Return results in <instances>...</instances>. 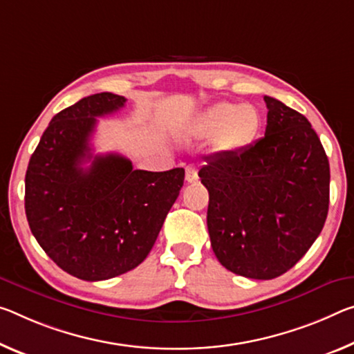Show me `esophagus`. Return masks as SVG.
Here are the masks:
<instances>
[{
	"label": "esophagus",
	"mask_w": 354,
	"mask_h": 354,
	"mask_svg": "<svg viewBox=\"0 0 354 354\" xmlns=\"http://www.w3.org/2000/svg\"><path fill=\"white\" fill-rule=\"evenodd\" d=\"M186 181L187 183H197L198 181V173L195 167H186Z\"/></svg>",
	"instance_id": "esophagus-1"
}]
</instances>
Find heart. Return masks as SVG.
<instances>
[{
    "instance_id": "obj_1",
    "label": "heart",
    "mask_w": 354,
    "mask_h": 354,
    "mask_svg": "<svg viewBox=\"0 0 354 354\" xmlns=\"http://www.w3.org/2000/svg\"><path fill=\"white\" fill-rule=\"evenodd\" d=\"M260 129V115L254 105L218 102L205 110L192 124L200 138H216L222 151H239L254 142Z\"/></svg>"
}]
</instances>
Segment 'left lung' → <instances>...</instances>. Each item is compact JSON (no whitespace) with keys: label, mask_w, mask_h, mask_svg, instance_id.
<instances>
[{"label":"left lung","mask_w":354,"mask_h":354,"mask_svg":"<svg viewBox=\"0 0 354 354\" xmlns=\"http://www.w3.org/2000/svg\"><path fill=\"white\" fill-rule=\"evenodd\" d=\"M265 137L206 159L207 232L228 271L269 280L293 268L322 233L329 207V162L304 115L265 96Z\"/></svg>","instance_id":"1"}]
</instances>
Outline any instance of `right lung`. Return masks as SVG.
Here are the masks:
<instances>
[{
    "label": "right lung",
    "instance_id": "1",
    "mask_svg": "<svg viewBox=\"0 0 354 354\" xmlns=\"http://www.w3.org/2000/svg\"><path fill=\"white\" fill-rule=\"evenodd\" d=\"M124 104L99 93L55 115L25 176L31 233L63 271L89 282L124 274L148 257L184 184V168L133 170L121 154H93L96 118Z\"/></svg>",
    "mask_w": 354,
    "mask_h": 354
}]
</instances>
